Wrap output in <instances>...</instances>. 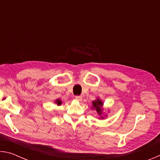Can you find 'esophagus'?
<instances>
[{"instance_id":"esophagus-1","label":"esophagus","mask_w":160,"mask_h":160,"mask_svg":"<svg viewBox=\"0 0 160 160\" xmlns=\"http://www.w3.org/2000/svg\"><path fill=\"white\" fill-rule=\"evenodd\" d=\"M75 99H76L77 101H78V102H81L82 100V97H81V96H75Z\"/></svg>"}]
</instances>
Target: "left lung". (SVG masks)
<instances>
[{
  "label": "left lung",
  "mask_w": 160,
  "mask_h": 160,
  "mask_svg": "<svg viewBox=\"0 0 160 160\" xmlns=\"http://www.w3.org/2000/svg\"><path fill=\"white\" fill-rule=\"evenodd\" d=\"M103 106H104V102H103L102 100L101 99H99V97H97V99L92 102L91 109L96 111L97 114L99 116L98 118L101 119V120L102 119H105L107 117V114L104 112V108H103Z\"/></svg>",
  "instance_id": "obj_1"
}]
</instances>
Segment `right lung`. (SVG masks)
<instances>
[{
	"label": "right lung",
	"mask_w": 160,
	"mask_h": 160,
	"mask_svg": "<svg viewBox=\"0 0 160 160\" xmlns=\"http://www.w3.org/2000/svg\"><path fill=\"white\" fill-rule=\"evenodd\" d=\"M54 103H55L56 104H57V106H60V105H61V104H62V101L60 99H57L54 101Z\"/></svg>",
	"instance_id": "add662e5"
}]
</instances>
